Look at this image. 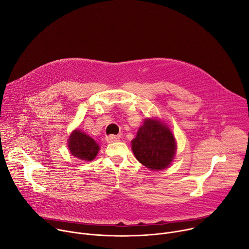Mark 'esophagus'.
I'll return each instance as SVG.
<instances>
[{"label": "esophagus", "instance_id": "34e87169", "mask_svg": "<svg viewBox=\"0 0 249 249\" xmlns=\"http://www.w3.org/2000/svg\"><path fill=\"white\" fill-rule=\"evenodd\" d=\"M106 140H107V142H109V143L118 142V141L120 140V136H118V135H114V134H111V135H109V136H107V137H106Z\"/></svg>", "mask_w": 249, "mask_h": 249}]
</instances>
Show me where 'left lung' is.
Returning a JSON list of instances; mask_svg holds the SVG:
<instances>
[{
	"instance_id": "obj_1",
	"label": "left lung",
	"mask_w": 249,
	"mask_h": 249,
	"mask_svg": "<svg viewBox=\"0 0 249 249\" xmlns=\"http://www.w3.org/2000/svg\"><path fill=\"white\" fill-rule=\"evenodd\" d=\"M131 143L134 156L148 169L163 170L175 156L176 140L173 133L156 120H146Z\"/></svg>"
}]
</instances>
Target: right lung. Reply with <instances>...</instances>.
I'll list each match as a JSON object with an SVG mask.
<instances>
[{"label": "right lung", "instance_id": "obj_1", "mask_svg": "<svg viewBox=\"0 0 249 249\" xmlns=\"http://www.w3.org/2000/svg\"><path fill=\"white\" fill-rule=\"evenodd\" d=\"M69 149L75 158L82 161H91L96 157L99 146L93 138L76 129L70 136Z\"/></svg>", "mask_w": 249, "mask_h": 249}]
</instances>
